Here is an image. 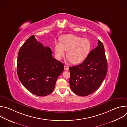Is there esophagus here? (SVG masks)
<instances>
[{"label":"esophagus","mask_w":127,"mask_h":127,"mask_svg":"<svg viewBox=\"0 0 127 127\" xmlns=\"http://www.w3.org/2000/svg\"><path fill=\"white\" fill-rule=\"evenodd\" d=\"M64 69H65V70H69V67L66 66V65H65L64 66Z\"/></svg>","instance_id":"1"}]
</instances>
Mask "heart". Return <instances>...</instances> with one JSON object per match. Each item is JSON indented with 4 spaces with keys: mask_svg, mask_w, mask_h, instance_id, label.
<instances>
[{
    "mask_svg": "<svg viewBox=\"0 0 127 127\" xmlns=\"http://www.w3.org/2000/svg\"><path fill=\"white\" fill-rule=\"evenodd\" d=\"M91 49L90 41L74 34H65L62 36L60 43L56 42L54 47L55 55L58 60H61L67 51L66 56L73 64H78L87 57Z\"/></svg>",
    "mask_w": 127,
    "mask_h": 127,
    "instance_id": "1",
    "label": "heart"
}]
</instances>
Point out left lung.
Masks as SVG:
<instances>
[{
  "label": "left lung",
  "instance_id": "1",
  "mask_svg": "<svg viewBox=\"0 0 127 127\" xmlns=\"http://www.w3.org/2000/svg\"><path fill=\"white\" fill-rule=\"evenodd\" d=\"M70 88L76 95L85 96L99 88L107 72V60L102 43L92 50L80 64L69 67Z\"/></svg>",
  "mask_w": 127,
  "mask_h": 127
}]
</instances>
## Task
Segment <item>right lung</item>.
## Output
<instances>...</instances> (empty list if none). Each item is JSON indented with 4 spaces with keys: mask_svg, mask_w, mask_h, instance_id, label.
<instances>
[{
    "mask_svg": "<svg viewBox=\"0 0 127 127\" xmlns=\"http://www.w3.org/2000/svg\"><path fill=\"white\" fill-rule=\"evenodd\" d=\"M52 54L50 48L38 42L34 35L20 49L17 75L24 86L34 95L44 96L51 94L64 70V64L54 58Z\"/></svg>",
    "mask_w": 127,
    "mask_h": 127,
    "instance_id": "1",
    "label": "right lung"
}]
</instances>
